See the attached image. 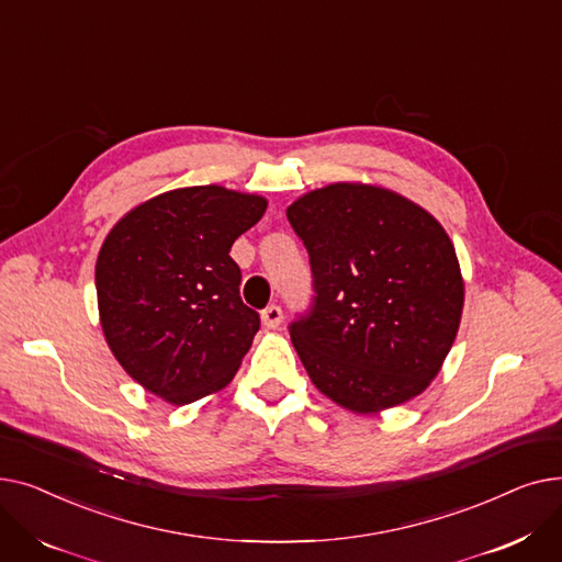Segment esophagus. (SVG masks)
<instances>
[{
	"label": "esophagus",
	"mask_w": 562,
	"mask_h": 562,
	"mask_svg": "<svg viewBox=\"0 0 562 562\" xmlns=\"http://www.w3.org/2000/svg\"><path fill=\"white\" fill-rule=\"evenodd\" d=\"M261 323H263V328L276 330L282 323V310L278 305H269L261 312Z\"/></svg>",
	"instance_id": "obj_1"
}]
</instances>
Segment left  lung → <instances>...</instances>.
<instances>
[{
    "label": "left lung",
    "instance_id": "obj_1",
    "mask_svg": "<svg viewBox=\"0 0 562 562\" xmlns=\"http://www.w3.org/2000/svg\"><path fill=\"white\" fill-rule=\"evenodd\" d=\"M286 218L314 280L312 307L289 335L316 390L360 415L419 396L464 305L445 227L394 191L350 182L305 193Z\"/></svg>",
    "mask_w": 562,
    "mask_h": 562
}]
</instances>
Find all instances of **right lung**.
<instances>
[{
    "instance_id": "obj_1",
    "label": "right lung",
    "mask_w": 562,
    "mask_h": 562,
    "mask_svg": "<svg viewBox=\"0 0 562 562\" xmlns=\"http://www.w3.org/2000/svg\"><path fill=\"white\" fill-rule=\"evenodd\" d=\"M266 200L187 187L147 200L113 225L95 263L104 339L147 392L187 405L223 390L259 330L244 305L232 244Z\"/></svg>"
}]
</instances>
